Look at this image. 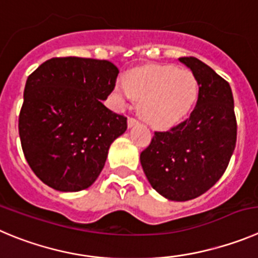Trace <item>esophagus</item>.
Segmentation results:
<instances>
[{
    "label": "esophagus",
    "instance_id": "34e87169",
    "mask_svg": "<svg viewBox=\"0 0 258 258\" xmlns=\"http://www.w3.org/2000/svg\"><path fill=\"white\" fill-rule=\"evenodd\" d=\"M137 123H139V121H137L136 118L128 117V119H127V124H128L130 128H131V127H134V126H136Z\"/></svg>",
    "mask_w": 258,
    "mask_h": 258
}]
</instances>
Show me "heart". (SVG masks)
<instances>
[{
  "instance_id": "heart-1",
  "label": "heart",
  "mask_w": 258,
  "mask_h": 258,
  "mask_svg": "<svg viewBox=\"0 0 258 258\" xmlns=\"http://www.w3.org/2000/svg\"><path fill=\"white\" fill-rule=\"evenodd\" d=\"M117 98L139 100V113L149 123L168 126L191 110L199 96V81L188 69L149 66L135 70L115 90Z\"/></svg>"
}]
</instances>
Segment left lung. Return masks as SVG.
<instances>
[{"label": "left lung", "instance_id": "obj_1", "mask_svg": "<svg viewBox=\"0 0 258 258\" xmlns=\"http://www.w3.org/2000/svg\"><path fill=\"white\" fill-rule=\"evenodd\" d=\"M179 61L199 81L196 107L186 121L156 131L140 162L156 192L188 201L210 189L227 169L237 143V119L229 83L195 57Z\"/></svg>", "mask_w": 258, "mask_h": 258}]
</instances>
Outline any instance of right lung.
<instances>
[{"label": "right lung", "instance_id": "right-lung-1", "mask_svg": "<svg viewBox=\"0 0 258 258\" xmlns=\"http://www.w3.org/2000/svg\"><path fill=\"white\" fill-rule=\"evenodd\" d=\"M118 69L109 61L56 57L29 75L19 115L26 162L43 183L62 192L90 187L127 118L108 109Z\"/></svg>", "mask_w": 258, "mask_h": 258}]
</instances>
